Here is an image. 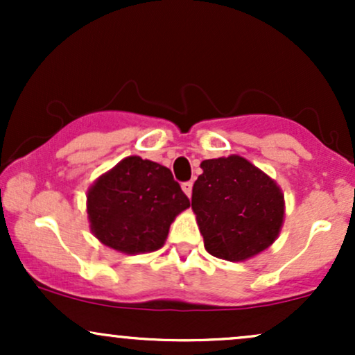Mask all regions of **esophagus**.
Masks as SVG:
<instances>
[{
	"instance_id": "esophagus-1",
	"label": "esophagus",
	"mask_w": 355,
	"mask_h": 355,
	"mask_svg": "<svg viewBox=\"0 0 355 355\" xmlns=\"http://www.w3.org/2000/svg\"><path fill=\"white\" fill-rule=\"evenodd\" d=\"M191 189H193V182H185V183H182V190L185 191L187 193V197H191Z\"/></svg>"
}]
</instances>
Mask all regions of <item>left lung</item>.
<instances>
[{"label": "left lung", "instance_id": "left-lung-1", "mask_svg": "<svg viewBox=\"0 0 355 355\" xmlns=\"http://www.w3.org/2000/svg\"><path fill=\"white\" fill-rule=\"evenodd\" d=\"M200 166L191 209L207 252L240 262L270 247L284 223L279 185L239 155L203 160Z\"/></svg>", "mask_w": 355, "mask_h": 355}]
</instances>
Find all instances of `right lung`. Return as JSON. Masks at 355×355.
Returning a JSON list of instances; mask_svg holds the SVG:
<instances>
[{
  "mask_svg": "<svg viewBox=\"0 0 355 355\" xmlns=\"http://www.w3.org/2000/svg\"><path fill=\"white\" fill-rule=\"evenodd\" d=\"M189 207L172 172L140 157L123 158L87 195L92 232L101 243L123 254L164 247L175 217Z\"/></svg>",
  "mask_w": 355,
  "mask_h": 355,
  "instance_id": "add662e5",
  "label": "right lung"
}]
</instances>
